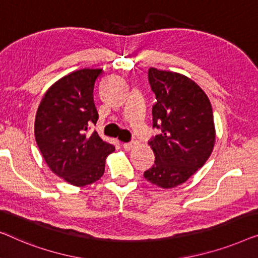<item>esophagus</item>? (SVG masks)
Here are the masks:
<instances>
[{"label":"esophagus","instance_id":"1","mask_svg":"<svg viewBox=\"0 0 258 258\" xmlns=\"http://www.w3.org/2000/svg\"><path fill=\"white\" fill-rule=\"evenodd\" d=\"M138 145L137 141H131V143H125L122 144V147H124V150L126 151H131L132 148H134Z\"/></svg>","mask_w":258,"mask_h":258}]
</instances>
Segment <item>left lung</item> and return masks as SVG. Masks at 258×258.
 <instances>
[{"instance_id": "left-lung-1", "label": "left lung", "mask_w": 258, "mask_h": 258, "mask_svg": "<svg viewBox=\"0 0 258 258\" xmlns=\"http://www.w3.org/2000/svg\"><path fill=\"white\" fill-rule=\"evenodd\" d=\"M148 82L157 98L152 108L153 127L161 132L148 143L155 161L144 176L168 189L186 182L212 154L213 108L205 91L186 76L151 68Z\"/></svg>"}]
</instances>
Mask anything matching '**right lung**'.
<instances>
[{
    "label": "right lung",
    "instance_id": "obj_1",
    "mask_svg": "<svg viewBox=\"0 0 258 258\" xmlns=\"http://www.w3.org/2000/svg\"><path fill=\"white\" fill-rule=\"evenodd\" d=\"M101 69L71 72L50 86L35 119V138L46 165L67 182L77 187L103 176L105 161L115 148L98 136V112L93 89Z\"/></svg>",
    "mask_w": 258,
    "mask_h": 258
}]
</instances>
